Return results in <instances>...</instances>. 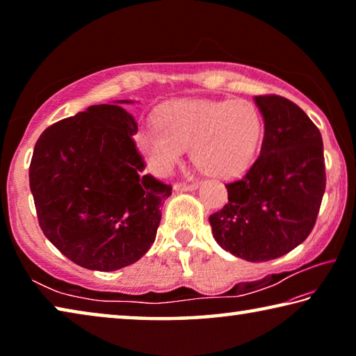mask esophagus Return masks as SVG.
I'll return each instance as SVG.
<instances>
[{"instance_id": "34e87169", "label": "esophagus", "mask_w": 356, "mask_h": 356, "mask_svg": "<svg viewBox=\"0 0 356 356\" xmlns=\"http://www.w3.org/2000/svg\"><path fill=\"white\" fill-rule=\"evenodd\" d=\"M197 188V184H176L174 190L176 191H195Z\"/></svg>"}]
</instances>
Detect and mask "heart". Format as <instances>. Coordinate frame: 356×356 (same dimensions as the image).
Here are the masks:
<instances>
[{
  "mask_svg": "<svg viewBox=\"0 0 356 356\" xmlns=\"http://www.w3.org/2000/svg\"><path fill=\"white\" fill-rule=\"evenodd\" d=\"M262 135V118L250 102L180 99L161 108L156 124L138 130L135 143L155 176H168L191 147L201 170L234 179L254 161Z\"/></svg>",
  "mask_w": 356,
  "mask_h": 356,
  "instance_id": "b5f03b06",
  "label": "heart"
}]
</instances>
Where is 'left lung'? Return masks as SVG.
Here are the masks:
<instances>
[{"mask_svg":"<svg viewBox=\"0 0 356 356\" xmlns=\"http://www.w3.org/2000/svg\"><path fill=\"white\" fill-rule=\"evenodd\" d=\"M264 120L261 155L246 176L227 184V204L210 215L222 250L250 262H267L305 242L325 193L323 143L293 102L256 95Z\"/></svg>","mask_w":356,"mask_h":356,"instance_id":"8db88e82","label":"left lung"}]
</instances>
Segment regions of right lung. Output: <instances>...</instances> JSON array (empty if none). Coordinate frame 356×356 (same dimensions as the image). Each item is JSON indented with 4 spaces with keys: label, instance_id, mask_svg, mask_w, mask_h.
Instances as JSON below:
<instances>
[{
    "label": "right lung",
    "instance_id": "obj_1",
    "mask_svg": "<svg viewBox=\"0 0 356 356\" xmlns=\"http://www.w3.org/2000/svg\"><path fill=\"white\" fill-rule=\"evenodd\" d=\"M116 105H92L48 127L35 143L29 188L45 237L80 267L113 272L152 246L171 186L144 174L131 135L136 122Z\"/></svg>",
    "mask_w": 356,
    "mask_h": 356
}]
</instances>
